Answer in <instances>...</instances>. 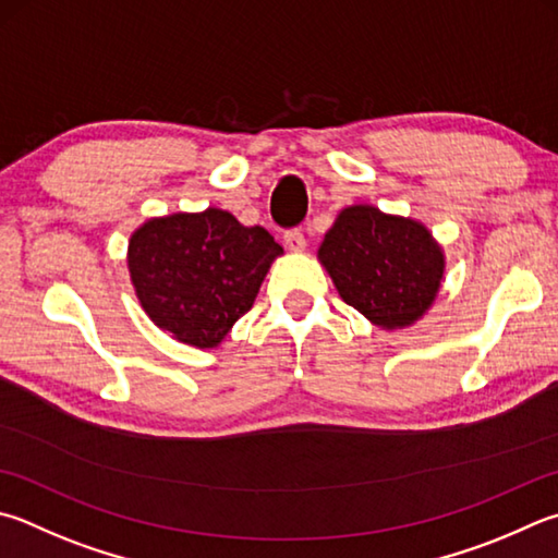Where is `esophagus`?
<instances>
[{"mask_svg":"<svg viewBox=\"0 0 558 558\" xmlns=\"http://www.w3.org/2000/svg\"><path fill=\"white\" fill-rule=\"evenodd\" d=\"M282 241H286V246L290 248V251H305V246H307V241H305V234H302L300 229H288L286 234H282Z\"/></svg>","mask_w":558,"mask_h":558,"instance_id":"34e87169","label":"esophagus"}]
</instances>
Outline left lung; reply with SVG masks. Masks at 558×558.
Instances as JSON below:
<instances>
[{"mask_svg":"<svg viewBox=\"0 0 558 558\" xmlns=\"http://www.w3.org/2000/svg\"><path fill=\"white\" fill-rule=\"evenodd\" d=\"M341 300L383 329H402L432 307L444 253L420 221L347 207L319 246Z\"/></svg>","mask_w":558,"mask_h":558,"instance_id":"obj_1","label":"left lung"}]
</instances>
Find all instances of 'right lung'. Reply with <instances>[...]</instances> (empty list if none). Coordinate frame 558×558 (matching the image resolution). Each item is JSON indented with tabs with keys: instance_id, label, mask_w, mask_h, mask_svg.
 <instances>
[{
	"instance_id": "obj_1",
	"label": "right lung",
	"mask_w": 558,
	"mask_h": 558,
	"mask_svg": "<svg viewBox=\"0 0 558 558\" xmlns=\"http://www.w3.org/2000/svg\"><path fill=\"white\" fill-rule=\"evenodd\" d=\"M282 253L263 227L209 207L148 219L129 241V272L141 307L182 343L211 349L256 300Z\"/></svg>"
}]
</instances>
